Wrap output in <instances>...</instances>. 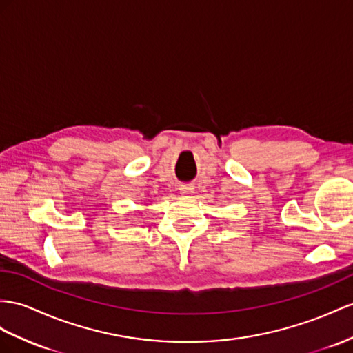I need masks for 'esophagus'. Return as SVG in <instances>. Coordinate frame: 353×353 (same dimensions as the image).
<instances>
[{"mask_svg":"<svg viewBox=\"0 0 353 353\" xmlns=\"http://www.w3.org/2000/svg\"><path fill=\"white\" fill-rule=\"evenodd\" d=\"M194 189L195 188L192 185H180L179 186L180 194H183V195H191L194 192Z\"/></svg>","mask_w":353,"mask_h":353,"instance_id":"obj_1","label":"esophagus"}]
</instances>
